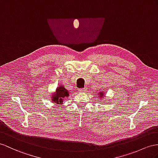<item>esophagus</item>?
<instances>
[{"instance_id": "34e87169", "label": "esophagus", "mask_w": 158, "mask_h": 158, "mask_svg": "<svg viewBox=\"0 0 158 158\" xmlns=\"http://www.w3.org/2000/svg\"><path fill=\"white\" fill-rule=\"evenodd\" d=\"M78 91L80 92V93H82V92H86L87 91V89L86 87L85 88H83V89H78Z\"/></svg>"}]
</instances>
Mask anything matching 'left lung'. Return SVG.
Segmentation results:
<instances>
[{
	"label": "left lung",
	"mask_w": 158,
	"mask_h": 158,
	"mask_svg": "<svg viewBox=\"0 0 158 158\" xmlns=\"http://www.w3.org/2000/svg\"><path fill=\"white\" fill-rule=\"evenodd\" d=\"M98 95H99V98H101V99H102L103 98H104V95H105V94L103 92H102V91H101V92H99V93H98Z\"/></svg>",
	"instance_id": "8db88e82"
}]
</instances>
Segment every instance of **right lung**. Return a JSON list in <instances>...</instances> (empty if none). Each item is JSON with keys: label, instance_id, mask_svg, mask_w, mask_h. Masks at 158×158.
Wrapping results in <instances>:
<instances>
[{"label": "right lung", "instance_id": "obj_1", "mask_svg": "<svg viewBox=\"0 0 158 158\" xmlns=\"http://www.w3.org/2000/svg\"><path fill=\"white\" fill-rule=\"evenodd\" d=\"M69 96V93L63 85H60L56 88L55 94H52V102L56 104H62L63 99ZM60 106V105H59Z\"/></svg>", "mask_w": 158, "mask_h": 158}]
</instances>
